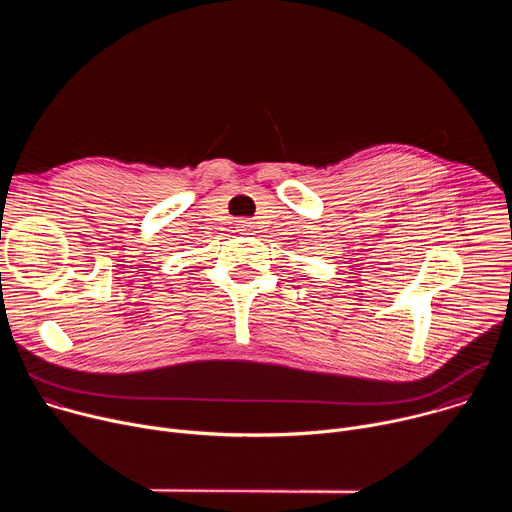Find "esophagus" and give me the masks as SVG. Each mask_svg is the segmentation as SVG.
<instances>
[{
	"label": "esophagus",
	"mask_w": 512,
	"mask_h": 512,
	"mask_svg": "<svg viewBox=\"0 0 512 512\" xmlns=\"http://www.w3.org/2000/svg\"><path fill=\"white\" fill-rule=\"evenodd\" d=\"M251 227H253V225H251L249 221H245V218H243V221H237V229H239V231H243V233L251 231Z\"/></svg>",
	"instance_id": "esophagus-1"
}]
</instances>
